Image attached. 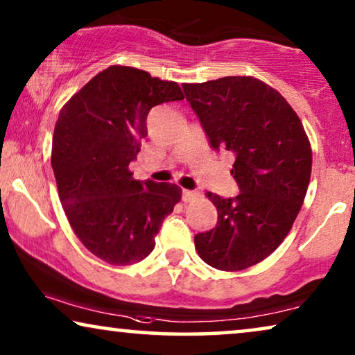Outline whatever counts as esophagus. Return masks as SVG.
Returning a JSON list of instances; mask_svg holds the SVG:
<instances>
[{
    "instance_id": "1",
    "label": "esophagus",
    "mask_w": 355,
    "mask_h": 355,
    "mask_svg": "<svg viewBox=\"0 0 355 355\" xmlns=\"http://www.w3.org/2000/svg\"><path fill=\"white\" fill-rule=\"evenodd\" d=\"M196 198H198L197 191H187V189H184V191H182V200L184 202H193Z\"/></svg>"
}]
</instances>
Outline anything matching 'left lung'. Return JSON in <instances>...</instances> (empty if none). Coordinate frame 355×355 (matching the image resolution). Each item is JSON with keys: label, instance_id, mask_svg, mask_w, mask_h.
Masks as SVG:
<instances>
[{"label": "left lung", "instance_id": "8db88e82", "mask_svg": "<svg viewBox=\"0 0 355 355\" xmlns=\"http://www.w3.org/2000/svg\"><path fill=\"white\" fill-rule=\"evenodd\" d=\"M186 100L215 152L234 155L236 197L208 192L218 223L198 232L200 259L223 271L245 270L276 250L302 207L312 150L299 116L281 94L254 77L184 84Z\"/></svg>", "mask_w": 355, "mask_h": 355}]
</instances>
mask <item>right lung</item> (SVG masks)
<instances>
[{
	"mask_svg": "<svg viewBox=\"0 0 355 355\" xmlns=\"http://www.w3.org/2000/svg\"><path fill=\"white\" fill-rule=\"evenodd\" d=\"M182 98L176 82L111 66L62 106L51 150L60 200L79 241L106 263L144 260L181 200L176 184L135 181L129 164L148 134L150 110Z\"/></svg>",
	"mask_w": 355,
	"mask_h": 355,
	"instance_id": "1",
	"label": "right lung"
}]
</instances>
